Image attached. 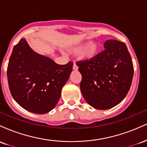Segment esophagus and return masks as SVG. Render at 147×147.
<instances>
[{
    "mask_svg": "<svg viewBox=\"0 0 147 147\" xmlns=\"http://www.w3.org/2000/svg\"><path fill=\"white\" fill-rule=\"evenodd\" d=\"M72 69H73L74 70H78V66H77V65H76L75 63H74L73 67H72Z\"/></svg>",
    "mask_w": 147,
    "mask_h": 147,
    "instance_id": "esophagus-1",
    "label": "esophagus"
}]
</instances>
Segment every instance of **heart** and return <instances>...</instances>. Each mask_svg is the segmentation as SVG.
<instances>
[{
    "label": "heart",
    "instance_id": "obj_1",
    "mask_svg": "<svg viewBox=\"0 0 147 147\" xmlns=\"http://www.w3.org/2000/svg\"><path fill=\"white\" fill-rule=\"evenodd\" d=\"M99 49V45L96 42H87L74 47L70 52L75 55H80L82 60L90 61L98 55Z\"/></svg>",
    "mask_w": 147,
    "mask_h": 147
}]
</instances>
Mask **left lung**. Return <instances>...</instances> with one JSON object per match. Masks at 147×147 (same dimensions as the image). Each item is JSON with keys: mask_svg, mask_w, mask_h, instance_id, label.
Listing matches in <instances>:
<instances>
[{"mask_svg": "<svg viewBox=\"0 0 147 147\" xmlns=\"http://www.w3.org/2000/svg\"><path fill=\"white\" fill-rule=\"evenodd\" d=\"M104 50L90 61H77L82 76L80 89L89 105L106 110L119 104L132 83L133 65L125 43L107 40Z\"/></svg>", "mask_w": 147, "mask_h": 147, "instance_id": "1", "label": "left lung"}]
</instances>
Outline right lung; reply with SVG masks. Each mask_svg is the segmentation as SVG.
Segmentation results:
<instances>
[{"mask_svg":"<svg viewBox=\"0 0 147 147\" xmlns=\"http://www.w3.org/2000/svg\"><path fill=\"white\" fill-rule=\"evenodd\" d=\"M73 63L57 64L35 52L25 38L14 47L7 67V80L14 100L25 110L37 114L52 111L70 77Z\"/></svg>","mask_w":147,"mask_h":147,"instance_id":"add662e5","label":"right lung"}]
</instances>
